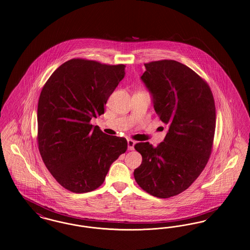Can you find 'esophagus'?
<instances>
[{"label":"esophagus","mask_w":250,"mask_h":250,"mask_svg":"<svg viewBox=\"0 0 250 250\" xmlns=\"http://www.w3.org/2000/svg\"><path fill=\"white\" fill-rule=\"evenodd\" d=\"M134 145H135V141H133V140H131V139L128 140V148H129L130 150L134 149Z\"/></svg>","instance_id":"obj_1"}]
</instances>
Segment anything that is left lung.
<instances>
[{"instance_id": "obj_1", "label": "left lung", "mask_w": 250, "mask_h": 250, "mask_svg": "<svg viewBox=\"0 0 250 250\" xmlns=\"http://www.w3.org/2000/svg\"><path fill=\"white\" fill-rule=\"evenodd\" d=\"M144 65L141 79L168 131L155 147L134 145L142 164L133 175L146 193L168 198L186 190L205 168L213 145L215 104L208 83L190 67L175 60Z\"/></svg>"}]
</instances>
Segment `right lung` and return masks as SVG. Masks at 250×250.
<instances>
[{
  "label": "right lung",
  "mask_w": 250,
  "mask_h": 250,
  "mask_svg": "<svg viewBox=\"0 0 250 250\" xmlns=\"http://www.w3.org/2000/svg\"><path fill=\"white\" fill-rule=\"evenodd\" d=\"M125 66L73 58L45 83L38 105V145L41 158L60 185L86 193L104 184L111 165L127 150L123 137L108 135L90 123L104 105Z\"/></svg>",
  "instance_id": "1"
}]
</instances>
